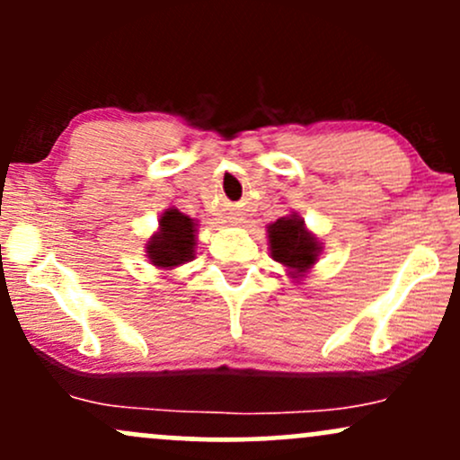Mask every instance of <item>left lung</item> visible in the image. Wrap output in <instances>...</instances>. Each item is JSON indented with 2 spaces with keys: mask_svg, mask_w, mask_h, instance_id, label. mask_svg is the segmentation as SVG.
Instances as JSON below:
<instances>
[{
  "mask_svg": "<svg viewBox=\"0 0 460 460\" xmlns=\"http://www.w3.org/2000/svg\"><path fill=\"white\" fill-rule=\"evenodd\" d=\"M268 242H270L272 260L285 266L292 279L305 277V272L318 261L322 251L320 240L305 226L300 216L292 214L268 225Z\"/></svg>",
  "mask_w": 460,
  "mask_h": 460,
  "instance_id": "left-lung-1",
  "label": "left lung"
}]
</instances>
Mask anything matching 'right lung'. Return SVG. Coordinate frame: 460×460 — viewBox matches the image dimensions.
<instances>
[{
    "instance_id": "right-lung-1",
    "label": "right lung",
    "mask_w": 460,
    "mask_h": 460,
    "mask_svg": "<svg viewBox=\"0 0 460 460\" xmlns=\"http://www.w3.org/2000/svg\"><path fill=\"white\" fill-rule=\"evenodd\" d=\"M197 246V220L181 214L175 208H168L160 216V229L146 242V257L153 266L172 270L194 260Z\"/></svg>"
}]
</instances>
